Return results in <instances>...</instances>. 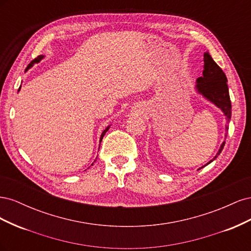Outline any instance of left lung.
<instances>
[{"label":"left lung","mask_w":251,"mask_h":251,"mask_svg":"<svg viewBox=\"0 0 251 251\" xmlns=\"http://www.w3.org/2000/svg\"><path fill=\"white\" fill-rule=\"evenodd\" d=\"M204 70L201 77L197 78L196 90L201 94L205 100H207L211 103H214L217 108L221 110L226 117L227 123H229L231 118V102L229 97L228 86H227V78L223 70L220 68L208 52H204ZM225 131H228V126H226ZM227 133H225V138ZM225 146V141L220 147L217 155L207 162L204 166L211 163L215 159L221 154V151ZM204 166H201V170Z\"/></svg>","instance_id":"8db88e82"}]
</instances>
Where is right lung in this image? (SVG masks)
<instances>
[{
    "label": "right lung",
    "mask_w": 251,
    "mask_h": 251,
    "mask_svg": "<svg viewBox=\"0 0 251 251\" xmlns=\"http://www.w3.org/2000/svg\"><path fill=\"white\" fill-rule=\"evenodd\" d=\"M45 57V55H39V56H37L36 58H34L33 60H32V62L31 63H30L28 66H27V68H26V70H25V72L26 71H28L29 69H30V68H31L34 64H37V63H40L41 62V60L43 59ZM20 89H21V87L19 88V91H20ZM109 128H110V126H107V127H105L104 128V130H103V132L101 133V135H100V142H101V140H102V138H103V136H104V134L105 133H107L108 132V130H109ZM92 165H93V163H92Z\"/></svg>",
    "instance_id": "obj_1"
}]
</instances>
